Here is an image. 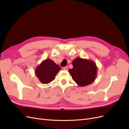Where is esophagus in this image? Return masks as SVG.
Here are the masks:
<instances>
[{"mask_svg":"<svg viewBox=\"0 0 129 129\" xmlns=\"http://www.w3.org/2000/svg\"><path fill=\"white\" fill-rule=\"evenodd\" d=\"M63 69L64 70V71H67V70H68V67H67V66H66V67L63 68Z\"/></svg>","mask_w":129,"mask_h":129,"instance_id":"obj_1","label":"esophagus"}]
</instances>
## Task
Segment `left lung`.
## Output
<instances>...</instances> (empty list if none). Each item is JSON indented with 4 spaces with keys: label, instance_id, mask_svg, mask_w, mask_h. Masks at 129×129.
<instances>
[{
    "label": "left lung",
    "instance_id": "left-lung-1",
    "mask_svg": "<svg viewBox=\"0 0 129 129\" xmlns=\"http://www.w3.org/2000/svg\"><path fill=\"white\" fill-rule=\"evenodd\" d=\"M72 64L73 68L69 69L73 80L81 87L91 84L96 78L97 67L94 61L76 57Z\"/></svg>",
    "mask_w": 129,
    "mask_h": 129
}]
</instances>
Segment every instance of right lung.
I'll return each mask as SVG.
<instances>
[{"label": "right lung", "mask_w": 129, "mask_h": 129, "mask_svg": "<svg viewBox=\"0 0 129 129\" xmlns=\"http://www.w3.org/2000/svg\"><path fill=\"white\" fill-rule=\"evenodd\" d=\"M61 68L50 58L43 61L35 71V74L40 82L48 84L55 79L56 74L60 71Z\"/></svg>", "instance_id": "right-lung-1"}]
</instances>
